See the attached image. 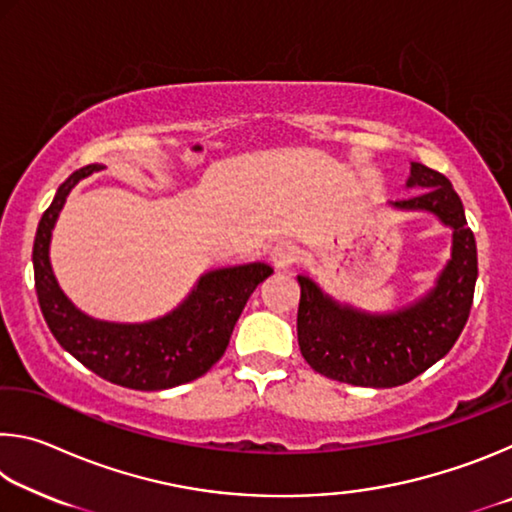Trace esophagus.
I'll use <instances>...</instances> for the list:
<instances>
[{"mask_svg": "<svg viewBox=\"0 0 512 512\" xmlns=\"http://www.w3.org/2000/svg\"><path fill=\"white\" fill-rule=\"evenodd\" d=\"M298 259V248L291 241H280L271 248V262L275 268H289Z\"/></svg>", "mask_w": 512, "mask_h": 512, "instance_id": "1", "label": "esophagus"}]
</instances>
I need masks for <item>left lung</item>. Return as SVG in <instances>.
<instances>
[{
	"instance_id": "8db88e82",
	"label": "left lung",
	"mask_w": 512,
	"mask_h": 512,
	"mask_svg": "<svg viewBox=\"0 0 512 512\" xmlns=\"http://www.w3.org/2000/svg\"><path fill=\"white\" fill-rule=\"evenodd\" d=\"M409 187L422 192L395 201L402 210H427L454 230L452 259L436 289L413 307L370 316L336 305L314 282L298 275V345L320 375L352 386H402L452 350L470 316L476 284V241L463 203L440 171L411 164Z\"/></svg>"
}]
</instances>
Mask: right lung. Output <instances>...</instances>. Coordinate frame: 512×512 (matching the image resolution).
<instances>
[{
    "label": "right lung",
    "instance_id": "add662e5",
    "mask_svg": "<svg viewBox=\"0 0 512 512\" xmlns=\"http://www.w3.org/2000/svg\"><path fill=\"white\" fill-rule=\"evenodd\" d=\"M103 164L74 171L58 187L42 214L33 241V273L38 302L56 341L85 368L133 391H164L205 375L223 357L246 302L273 268L262 262L219 268L198 280L183 305L164 318L140 325L94 320L76 309L60 291L49 264L51 230L67 194L81 178Z\"/></svg>",
    "mask_w": 512,
    "mask_h": 512
}]
</instances>
